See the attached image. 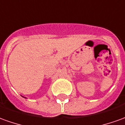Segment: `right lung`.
<instances>
[{
  "instance_id": "right-lung-1",
  "label": "right lung",
  "mask_w": 125,
  "mask_h": 125,
  "mask_svg": "<svg viewBox=\"0 0 125 125\" xmlns=\"http://www.w3.org/2000/svg\"><path fill=\"white\" fill-rule=\"evenodd\" d=\"M25 98H26V97H25Z\"/></svg>"
}]
</instances>
